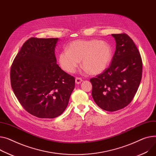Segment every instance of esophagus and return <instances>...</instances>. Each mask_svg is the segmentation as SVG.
Here are the masks:
<instances>
[{
    "label": "esophagus",
    "instance_id": "esophagus-1",
    "mask_svg": "<svg viewBox=\"0 0 156 156\" xmlns=\"http://www.w3.org/2000/svg\"><path fill=\"white\" fill-rule=\"evenodd\" d=\"M81 81H82V79H81V78H78V77L76 78V79H75V82H76V84L80 83H81Z\"/></svg>",
    "mask_w": 156,
    "mask_h": 156
}]
</instances>
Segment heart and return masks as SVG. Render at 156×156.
Wrapping results in <instances>:
<instances>
[{"instance_id":"1","label":"heart","mask_w":156,"mask_h":156,"mask_svg":"<svg viewBox=\"0 0 156 156\" xmlns=\"http://www.w3.org/2000/svg\"><path fill=\"white\" fill-rule=\"evenodd\" d=\"M112 49L106 41L76 40L71 42L68 50L61 51L59 63L63 70L73 73L81 60V66L89 73L97 75L104 71L112 59Z\"/></svg>"}]
</instances>
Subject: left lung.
<instances>
[{"instance_id":"obj_1","label":"left lung","mask_w":156,"mask_h":156,"mask_svg":"<svg viewBox=\"0 0 156 156\" xmlns=\"http://www.w3.org/2000/svg\"><path fill=\"white\" fill-rule=\"evenodd\" d=\"M116 41L109 67L90 79L92 97L101 109L115 112L133 100L142 79V61L133 40L126 34H113Z\"/></svg>"}]
</instances>
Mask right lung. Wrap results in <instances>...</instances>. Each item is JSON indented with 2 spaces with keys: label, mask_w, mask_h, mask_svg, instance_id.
<instances>
[{
  "label": "right lung",
  "mask_w": 156,
  "mask_h": 156,
  "mask_svg": "<svg viewBox=\"0 0 156 156\" xmlns=\"http://www.w3.org/2000/svg\"><path fill=\"white\" fill-rule=\"evenodd\" d=\"M58 40L29 38L10 69V83L19 103L28 113L41 119L61 115L75 88V78L56 64Z\"/></svg>",
  "instance_id": "right-lung-1"
}]
</instances>
